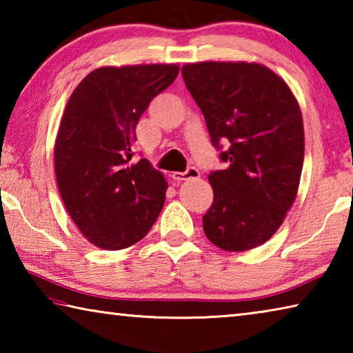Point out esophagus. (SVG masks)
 <instances>
[{
    "instance_id": "esophagus-1",
    "label": "esophagus",
    "mask_w": 353,
    "mask_h": 353,
    "mask_svg": "<svg viewBox=\"0 0 353 353\" xmlns=\"http://www.w3.org/2000/svg\"><path fill=\"white\" fill-rule=\"evenodd\" d=\"M199 174H201V172H199L198 168H188L187 171H183V172H181V171L172 172L171 177L174 179V181L181 182V181H190V179H198Z\"/></svg>"
}]
</instances>
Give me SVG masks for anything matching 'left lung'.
Segmentation results:
<instances>
[{"label": "left lung", "mask_w": 353, "mask_h": 353, "mask_svg": "<svg viewBox=\"0 0 353 353\" xmlns=\"http://www.w3.org/2000/svg\"><path fill=\"white\" fill-rule=\"evenodd\" d=\"M213 145L227 141L225 170L208 174L213 204L202 216L208 240L244 252L276 234L294 204L305 135L301 107L282 77L256 62L182 67Z\"/></svg>", "instance_id": "8db88e82"}]
</instances>
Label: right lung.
I'll use <instances>...</instances> for the list:
<instances>
[{
  "instance_id": "obj_1",
  "label": "right lung",
  "mask_w": 353,
  "mask_h": 353,
  "mask_svg": "<svg viewBox=\"0 0 353 353\" xmlns=\"http://www.w3.org/2000/svg\"><path fill=\"white\" fill-rule=\"evenodd\" d=\"M179 74L176 63L93 70L65 107L54 145L57 187L71 219L97 248L126 249L148 235L166 182L146 159L132 162L135 128Z\"/></svg>"
}]
</instances>
